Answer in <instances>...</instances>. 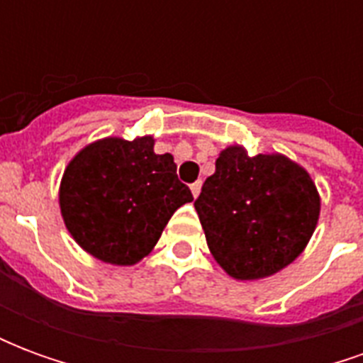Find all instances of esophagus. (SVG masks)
<instances>
[{
	"label": "esophagus",
	"mask_w": 363,
	"mask_h": 363,
	"mask_svg": "<svg viewBox=\"0 0 363 363\" xmlns=\"http://www.w3.org/2000/svg\"><path fill=\"white\" fill-rule=\"evenodd\" d=\"M190 190H192V196L196 198L200 194V190H202V181H196L190 184Z\"/></svg>",
	"instance_id": "esophagus-1"
}]
</instances>
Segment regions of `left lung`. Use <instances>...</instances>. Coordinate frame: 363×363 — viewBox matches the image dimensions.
Listing matches in <instances>:
<instances>
[{
	"label": "left lung",
	"instance_id": "8db88e82",
	"mask_svg": "<svg viewBox=\"0 0 363 363\" xmlns=\"http://www.w3.org/2000/svg\"><path fill=\"white\" fill-rule=\"evenodd\" d=\"M194 208L218 264L237 280H259L301 255L320 202L299 165L233 145L220 153Z\"/></svg>",
	"mask_w": 363,
	"mask_h": 363
}]
</instances>
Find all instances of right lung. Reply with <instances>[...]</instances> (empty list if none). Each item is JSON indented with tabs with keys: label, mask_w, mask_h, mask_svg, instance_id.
Masks as SVG:
<instances>
[{
	"label": "right lung",
	"mask_w": 363,
	"mask_h": 363,
	"mask_svg": "<svg viewBox=\"0 0 363 363\" xmlns=\"http://www.w3.org/2000/svg\"><path fill=\"white\" fill-rule=\"evenodd\" d=\"M192 200L173 155H157L150 135L91 143L67 165L60 186L67 231L93 257L122 267L142 260L171 216Z\"/></svg>",
	"instance_id": "add662e5"
}]
</instances>
